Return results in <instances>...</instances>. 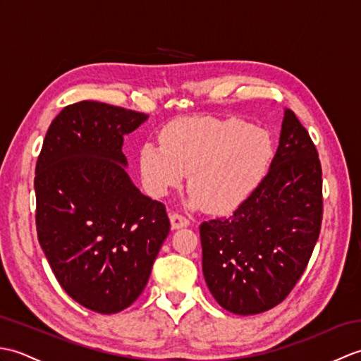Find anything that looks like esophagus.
<instances>
[{"label": "esophagus", "instance_id": "1", "mask_svg": "<svg viewBox=\"0 0 361 361\" xmlns=\"http://www.w3.org/2000/svg\"><path fill=\"white\" fill-rule=\"evenodd\" d=\"M171 225H172L173 229L185 228V226L189 225V220L185 216H181V214H178V212H172L171 214Z\"/></svg>", "mask_w": 361, "mask_h": 361}]
</instances>
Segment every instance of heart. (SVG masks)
Wrapping results in <instances>:
<instances>
[{"label":"heart","instance_id":"obj_1","mask_svg":"<svg viewBox=\"0 0 361 361\" xmlns=\"http://www.w3.org/2000/svg\"><path fill=\"white\" fill-rule=\"evenodd\" d=\"M159 142H145L140 150L145 192L164 197L189 173V206L211 212L239 206L262 180L273 157L268 133L242 119H178L161 132Z\"/></svg>","mask_w":361,"mask_h":361}]
</instances>
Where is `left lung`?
Listing matches in <instances>:
<instances>
[{
	"label": "left lung",
	"mask_w": 361,
	"mask_h": 361,
	"mask_svg": "<svg viewBox=\"0 0 361 361\" xmlns=\"http://www.w3.org/2000/svg\"><path fill=\"white\" fill-rule=\"evenodd\" d=\"M315 144L286 109L268 173L231 216L203 221V274L216 301L235 315L282 302L319 237L323 178Z\"/></svg>",
	"instance_id": "1"
}]
</instances>
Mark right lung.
I'll return each instance as SVG.
<instances>
[{"label":"right lung","mask_w":361,"mask_h":361,"mask_svg":"<svg viewBox=\"0 0 361 361\" xmlns=\"http://www.w3.org/2000/svg\"><path fill=\"white\" fill-rule=\"evenodd\" d=\"M147 114L102 102L68 105L35 166L38 242L60 286L97 313H118L147 286L171 231L163 203L126 172L124 136Z\"/></svg>","instance_id":"1"}]
</instances>
